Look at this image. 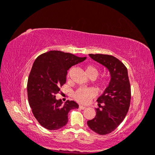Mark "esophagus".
<instances>
[{"label":"esophagus","mask_w":155,"mask_h":155,"mask_svg":"<svg viewBox=\"0 0 155 155\" xmlns=\"http://www.w3.org/2000/svg\"><path fill=\"white\" fill-rule=\"evenodd\" d=\"M79 108L81 109H85V108H86V107H84V106H81V105L79 106Z\"/></svg>","instance_id":"obj_1"}]
</instances>
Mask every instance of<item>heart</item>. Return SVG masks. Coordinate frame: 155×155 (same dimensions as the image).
Segmentation results:
<instances>
[{"label":"heart","mask_w":155,"mask_h":155,"mask_svg":"<svg viewBox=\"0 0 155 155\" xmlns=\"http://www.w3.org/2000/svg\"><path fill=\"white\" fill-rule=\"evenodd\" d=\"M86 72L91 78H95L99 74V70L93 65H88L86 68ZM70 78V74H68V78ZM110 79L108 77H103L96 81V84L101 90H104L108 86ZM97 91L93 87H81L74 93V97L78 102L87 104L92 99L97 96Z\"/></svg>","instance_id":"1"}]
</instances>
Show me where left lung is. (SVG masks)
Wrapping results in <instances>:
<instances>
[{"mask_svg":"<svg viewBox=\"0 0 155 155\" xmlns=\"http://www.w3.org/2000/svg\"><path fill=\"white\" fill-rule=\"evenodd\" d=\"M91 58L110 71L109 85L97 99L96 115L87 122L92 131L106 135L114 131L127 114L131 101V86L126 66L116 58L107 54H89Z\"/></svg>","mask_w":155,"mask_h":155,"instance_id":"1","label":"left lung"}]
</instances>
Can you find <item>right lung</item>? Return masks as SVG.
<instances>
[{
    "mask_svg": "<svg viewBox=\"0 0 155 155\" xmlns=\"http://www.w3.org/2000/svg\"><path fill=\"white\" fill-rule=\"evenodd\" d=\"M85 59L70 53L50 51L35 61L28 79V99L35 117L43 127L48 130L62 128L68 123L69 111L78 108L74 101L63 104L55 99V94L66 83L69 69Z\"/></svg>",
    "mask_w": 155,
    "mask_h": 155,
    "instance_id": "right-lung-1",
    "label": "right lung"
}]
</instances>
